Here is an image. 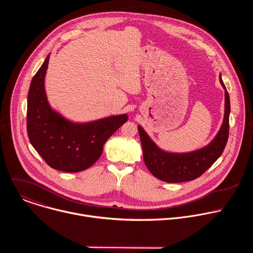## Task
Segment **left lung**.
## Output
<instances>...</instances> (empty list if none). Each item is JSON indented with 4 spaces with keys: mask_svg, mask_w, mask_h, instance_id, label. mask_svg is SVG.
Here are the masks:
<instances>
[{
    "mask_svg": "<svg viewBox=\"0 0 253 253\" xmlns=\"http://www.w3.org/2000/svg\"><path fill=\"white\" fill-rule=\"evenodd\" d=\"M219 81L225 90L224 119L219 132L207 146L189 153L165 152L156 146L141 126H138L143 159L153 176L169 183L191 181L201 176L220 157L228 140L230 100L221 75Z\"/></svg>",
    "mask_w": 253,
    "mask_h": 253,
    "instance_id": "8db88e82",
    "label": "left lung"
}]
</instances>
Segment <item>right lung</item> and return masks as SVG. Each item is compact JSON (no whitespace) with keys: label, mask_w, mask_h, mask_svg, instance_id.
I'll list each match as a JSON object with an SVG mask.
<instances>
[{"label":"right lung","mask_w":253,"mask_h":253,"mask_svg":"<svg viewBox=\"0 0 253 253\" xmlns=\"http://www.w3.org/2000/svg\"><path fill=\"white\" fill-rule=\"evenodd\" d=\"M45 62L33 77L27 103V132L30 142L45 162L64 172H80L101 156L109 137L127 120L126 114L77 124L55 112L48 103L44 81Z\"/></svg>","instance_id":"right-lung-1"}]
</instances>
